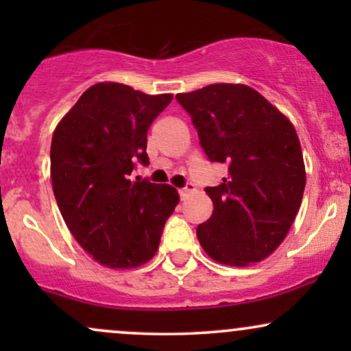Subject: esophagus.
<instances>
[{
    "instance_id": "obj_1",
    "label": "esophagus",
    "mask_w": 351,
    "mask_h": 351,
    "mask_svg": "<svg viewBox=\"0 0 351 351\" xmlns=\"http://www.w3.org/2000/svg\"><path fill=\"white\" fill-rule=\"evenodd\" d=\"M195 189H196V188H195V184H193V183H188L186 186L180 189V195H181V198H184V196H188L189 193H193V191H195Z\"/></svg>"
}]
</instances>
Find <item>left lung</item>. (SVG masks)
Masks as SVG:
<instances>
[{
  "instance_id": "1",
  "label": "left lung",
  "mask_w": 351,
  "mask_h": 351,
  "mask_svg": "<svg viewBox=\"0 0 351 351\" xmlns=\"http://www.w3.org/2000/svg\"><path fill=\"white\" fill-rule=\"evenodd\" d=\"M211 162L228 178L204 189L213 215L199 224L201 247L216 263L245 267L287 236L305 189V165L291 120L244 84H211L178 94Z\"/></svg>"
}]
</instances>
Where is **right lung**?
Listing matches in <instances>:
<instances>
[{
	"mask_svg": "<svg viewBox=\"0 0 351 351\" xmlns=\"http://www.w3.org/2000/svg\"><path fill=\"white\" fill-rule=\"evenodd\" d=\"M171 100L99 82L52 134L51 180L60 215L80 247L106 267L148 263L180 203L170 184L132 178L136 162L148 165V128Z\"/></svg>",
	"mask_w": 351,
	"mask_h": 351,
	"instance_id": "1",
	"label": "right lung"
}]
</instances>
